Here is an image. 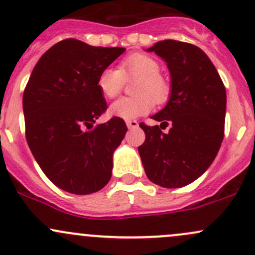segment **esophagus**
I'll list each match as a JSON object with an SVG mask.
<instances>
[{"label": "esophagus", "instance_id": "esophagus-1", "mask_svg": "<svg viewBox=\"0 0 255 255\" xmlns=\"http://www.w3.org/2000/svg\"><path fill=\"white\" fill-rule=\"evenodd\" d=\"M126 125H127V127L129 128V129H133V128H138L139 123L135 121V120H130V121H126Z\"/></svg>", "mask_w": 255, "mask_h": 255}]
</instances>
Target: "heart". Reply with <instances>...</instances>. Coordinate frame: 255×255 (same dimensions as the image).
Instances as JSON below:
<instances>
[{
    "mask_svg": "<svg viewBox=\"0 0 255 255\" xmlns=\"http://www.w3.org/2000/svg\"><path fill=\"white\" fill-rule=\"evenodd\" d=\"M161 68L153 58L133 54L126 58L116 68H105L98 76L97 85L105 98L116 97L122 91L125 81H136L133 87L134 97L120 98L109 108L110 116L130 121L149 114L153 104H162L169 97V85L159 75Z\"/></svg>",
    "mask_w": 255,
    "mask_h": 255,
    "instance_id": "obj_1",
    "label": "heart"
}]
</instances>
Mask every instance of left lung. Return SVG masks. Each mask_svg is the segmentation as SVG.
I'll return each mask as SVG.
<instances>
[{
	"label": "left lung",
	"mask_w": 255,
	"mask_h": 255,
	"mask_svg": "<svg viewBox=\"0 0 255 255\" xmlns=\"http://www.w3.org/2000/svg\"><path fill=\"white\" fill-rule=\"evenodd\" d=\"M146 52L166 61L170 74L168 103L151 119L172 127L163 133L161 126L140 123L146 138L139 155L156 185H189L208 169L223 142L225 87L211 59L194 44L164 40Z\"/></svg>",
	"instance_id": "8db88e82"
}]
</instances>
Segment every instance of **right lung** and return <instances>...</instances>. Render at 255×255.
I'll use <instances>...</instances> for the list:
<instances>
[{"label":"right lung","mask_w":255,"mask_h":255,"mask_svg":"<svg viewBox=\"0 0 255 255\" xmlns=\"http://www.w3.org/2000/svg\"><path fill=\"white\" fill-rule=\"evenodd\" d=\"M125 50L74 38L58 42L37 61L24 91L30 150L47 178L70 194H93L111 178L114 152L127 126L113 117L93 128L106 110L97 81Z\"/></svg>","instance_id":"right-lung-1"}]
</instances>
